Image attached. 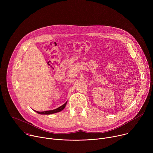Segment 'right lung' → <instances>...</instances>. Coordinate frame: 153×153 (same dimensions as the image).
I'll list each match as a JSON object with an SVG mask.
<instances>
[{"mask_svg": "<svg viewBox=\"0 0 153 153\" xmlns=\"http://www.w3.org/2000/svg\"><path fill=\"white\" fill-rule=\"evenodd\" d=\"M67 102H65L63 105L60 106V107L55 109V110H49V111H35L36 113H37L38 114H54V113H58V112H60L61 111H62L63 109L65 108V107L66 106V105H67Z\"/></svg>", "mask_w": 153, "mask_h": 153, "instance_id": "right-lung-1", "label": "right lung"}]
</instances>
